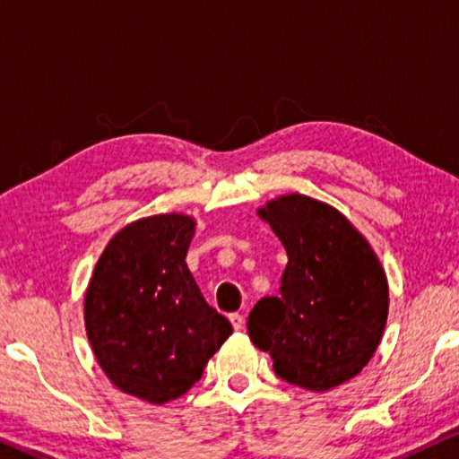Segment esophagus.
<instances>
[{"label":"esophagus","mask_w":459,"mask_h":459,"mask_svg":"<svg viewBox=\"0 0 459 459\" xmlns=\"http://www.w3.org/2000/svg\"><path fill=\"white\" fill-rule=\"evenodd\" d=\"M230 322H231V325H234V330L244 328V316H242V313H230Z\"/></svg>","instance_id":"obj_1"}]
</instances>
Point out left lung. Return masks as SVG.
Returning a JSON list of instances; mask_svg holds the SVG:
<instances>
[{
    "instance_id": "left-lung-1",
    "label": "left lung",
    "mask_w": 459,
    "mask_h": 459,
    "mask_svg": "<svg viewBox=\"0 0 459 459\" xmlns=\"http://www.w3.org/2000/svg\"><path fill=\"white\" fill-rule=\"evenodd\" d=\"M284 244L278 297L248 316L255 347L272 355L281 380L330 391L361 372L388 317L385 269L366 238L334 206L288 194L259 209Z\"/></svg>"
}]
</instances>
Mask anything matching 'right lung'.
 Segmentation results:
<instances>
[{
    "label": "right lung",
    "mask_w": 459,
    "mask_h": 459,
    "mask_svg": "<svg viewBox=\"0 0 459 459\" xmlns=\"http://www.w3.org/2000/svg\"><path fill=\"white\" fill-rule=\"evenodd\" d=\"M194 225L181 212L125 225L85 292V330L100 368L117 388L148 403L190 391L231 334L187 269Z\"/></svg>",
    "instance_id": "obj_1"
}]
</instances>
